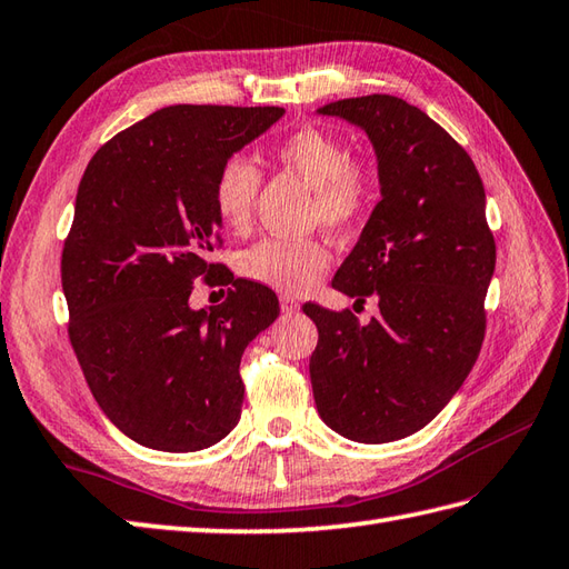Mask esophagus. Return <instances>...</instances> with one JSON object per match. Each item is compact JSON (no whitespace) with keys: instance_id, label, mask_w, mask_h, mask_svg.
Wrapping results in <instances>:
<instances>
[{"instance_id":"34e87169","label":"esophagus","mask_w":569,"mask_h":569,"mask_svg":"<svg viewBox=\"0 0 569 569\" xmlns=\"http://www.w3.org/2000/svg\"><path fill=\"white\" fill-rule=\"evenodd\" d=\"M280 307L284 313H297L299 311V301L295 297H280Z\"/></svg>"}]
</instances>
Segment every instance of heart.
<instances>
[{"instance_id": "heart-1", "label": "heart", "mask_w": 569, "mask_h": 569, "mask_svg": "<svg viewBox=\"0 0 569 569\" xmlns=\"http://www.w3.org/2000/svg\"><path fill=\"white\" fill-rule=\"evenodd\" d=\"M272 160L311 189V221L328 231H350L375 197L372 172L350 160L348 146L319 126H299L272 148ZM260 192V170L243 156L223 162L213 180V207L231 231H246ZM328 248L317 238H264L238 256V272L277 292L299 295L328 268Z\"/></svg>"}]
</instances>
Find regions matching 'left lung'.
<instances>
[{"label": "left lung", "instance_id": "left-lung-1", "mask_svg": "<svg viewBox=\"0 0 569 569\" xmlns=\"http://www.w3.org/2000/svg\"><path fill=\"white\" fill-rule=\"evenodd\" d=\"M368 133L380 201L333 289L375 297L380 317L305 305L319 328L309 375L323 423L356 443L421 431L470 375L485 340L497 246L470 156L399 97L338 99L317 109Z\"/></svg>", "mask_w": 569, "mask_h": 569}]
</instances>
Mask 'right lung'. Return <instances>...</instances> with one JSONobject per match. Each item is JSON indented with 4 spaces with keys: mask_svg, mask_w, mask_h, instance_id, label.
Listing matches in <instances>:
<instances>
[{
    "mask_svg": "<svg viewBox=\"0 0 569 569\" xmlns=\"http://www.w3.org/2000/svg\"><path fill=\"white\" fill-rule=\"evenodd\" d=\"M282 113L166 107L113 136L82 174L60 262L70 343L107 419L146 448L204 450L241 419L243 350L280 301L211 262L223 226L213 180ZM197 276L231 281L230 299L189 308Z\"/></svg>",
    "mask_w": 569,
    "mask_h": 569,
    "instance_id": "1",
    "label": "right lung"
}]
</instances>
